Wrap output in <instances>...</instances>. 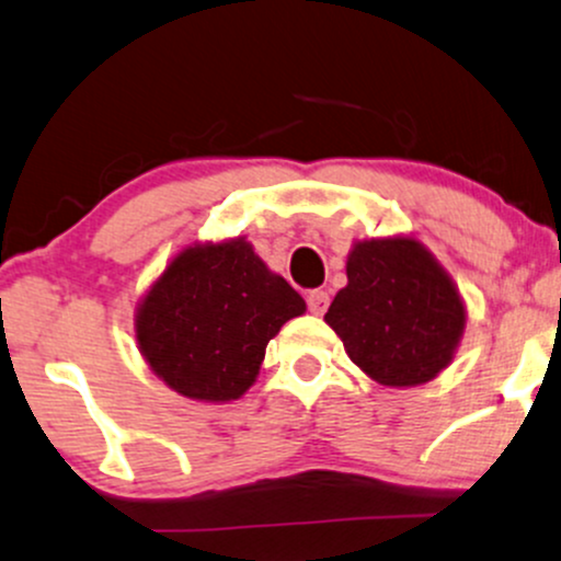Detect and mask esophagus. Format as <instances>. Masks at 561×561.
<instances>
[{"mask_svg": "<svg viewBox=\"0 0 561 561\" xmlns=\"http://www.w3.org/2000/svg\"><path fill=\"white\" fill-rule=\"evenodd\" d=\"M306 300H309V311L311 313H324L328 311V306H330V295L324 293V290H311L309 295H306Z\"/></svg>", "mask_w": 561, "mask_h": 561, "instance_id": "obj_1", "label": "esophagus"}]
</instances>
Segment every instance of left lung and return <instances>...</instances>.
<instances>
[{"mask_svg": "<svg viewBox=\"0 0 561 561\" xmlns=\"http://www.w3.org/2000/svg\"><path fill=\"white\" fill-rule=\"evenodd\" d=\"M346 276L324 322L367 378L410 389L450 367L469 311L453 276L421 239H356Z\"/></svg>", "mask_w": 561, "mask_h": 561, "instance_id": "8db88e82", "label": "left lung"}]
</instances>
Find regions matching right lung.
I'll return each mask as SVG.
<instances>
[{
    "label": "right lung",
    "mask_w": 561,
    "mask_h": 561,
    "mask_svg": "<svg viewBox=\"0 0 561 561\" xmlns=\"http://www.w3.org/2000/svg\"><path fill=\"white\" fill-rule=\"evenodd\" d=\"M306 300L248 237L194 242L170 257L135 309V343L159 380L194 402L244 397L271 337Z\"/></svg>",
    "instance_id": "1"
}]
</instances>
